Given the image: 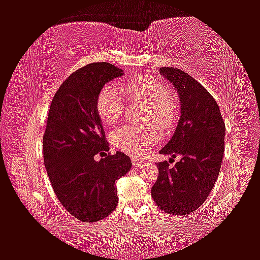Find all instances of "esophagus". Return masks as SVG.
Instances as JSON below:
<instances>
[{"instance_id":"esophagus-1","label":"esophagus","mask_w":260,"mask_h":260,"mask_svg":"<svg viewBox=\"0 0 260 260\" xmlns=\"http://www.w3.org/2000/svg\"><path fill=\"white\" fill-rule=\"evenodd\" d=\"M143 164V161L141 160H138V158H132V165L134 166V167H140V166Z\"/></svg>"}]
</instances>
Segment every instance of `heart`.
<instances>
[{"label": "heart", "mask_w": 260, "mask_h": 260, "mask_svg": "<svg viewBox=\"0 0 260 260\" xmlns=\"http://www.w3.org/2000/svg\"><path fill=\"white\" fill-rule=\"evenodd\" d=\"M123 92L129 99L148 104L145 122L157 125L162 131H168L175 123L179 107L169 96L168 88L160 80L150 76H140L129 80L123 86ZM123 95L113 85H105L96 95L95 108L102 121L106 125L115 123L123 113ZM161 138L157 127H138L125 125L111 133V142L121 152L141 156Z\"/></svg>", "instance_id": "heart-1"}]
</instances>
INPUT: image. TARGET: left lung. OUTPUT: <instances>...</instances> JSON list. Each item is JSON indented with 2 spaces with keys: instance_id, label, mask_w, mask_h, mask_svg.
Masks as SVG:
<instances>
[{
  "instance_id": "1",
  "label": "left lung",
  "mask_w": 260,
  "mask_h": 260,
  "mask_svg": "<svg viewBox=\"0 0 260 260\" xmlns=\"http://www.w3.org/2000/svg\"><path fill=\"white\" fill-rule=\"evenodd\" d=\"M160 73L176 87L181 102L175 133L160 154L182 157L174 167L167 161L158 162L150 193L161 210L188 215L204 203L218 177L225 123L214 96L187 72L161 68Z\"/></svg>"
}]
</instances>
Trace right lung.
Listing matches in <instances>:
<instances>
[{
	"instance_id": "right-lung-1",
	"label": "right lung",
	"mask_w": 260,
	"mask_h": 260,
	"mask_svg": "<svg viewBox=\"0 0 260 260\" xmlns=\"http://www.w3.org/2000/svg\"><path fill=\"white\" fill-rule=\"evenodd\" d=\"M122 76L110 63H91L63 81L50 105L43 135L46 173L57 199L85 223L110 216L118 204L117 180L131 169L129 157L110 150L96 95L107 81ZM99 153V161L94 156Z\"/></svg>"
}]
</instances>
